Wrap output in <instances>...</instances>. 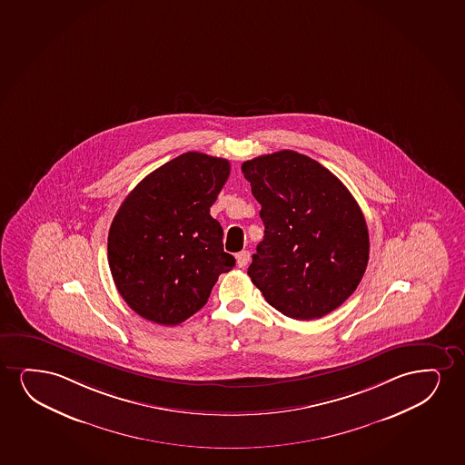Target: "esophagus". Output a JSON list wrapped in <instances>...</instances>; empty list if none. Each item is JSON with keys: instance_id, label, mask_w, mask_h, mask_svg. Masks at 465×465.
I'll list each match as a JSON object with an SVG mask.
<instances>
[{"instance_id": "esophagus-1", "label": "esophagus", "mask_w": 465, "mask_h": 465, "mask_svg": "<svg viewBox=\"0 0 465 465\" xmlns=\"http://www.w3.org/2000/svg\"><path fill=\"white\" fill-rule=\"evenodd\" d=\"M249 262H251V252L249 251H242V252L236 253V265L240 268L248 266Z\"/></svg>"}]
</instances>
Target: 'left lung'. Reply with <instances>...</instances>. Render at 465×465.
I'll return each instance as SVG.
<instances>
[{"label":"left lung","mask_w":465,"mask_h":465,"mask_svg":"<svg viewBox=\"0 0 465 465\" xmlns=\"http://www.w3.org/2000/svg\"><path fill=\"white\" fill-rule=\"evenodd\" d=\"M265 236L248 274L290 319H320L355 292L369 260L368 225L342 182L311 157L282 150L242 165Z\"/></svg>","instance_id":"1"}]
</instances>
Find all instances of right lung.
Wrapping results in <instances>:
<instances>
[{"label": "right lung", "instance_id": "1", "mask_svg": "<svg viewBox=\"0 0 465 465\" xmlns=\"http://www.w3.org/2000/svg\"><path fill=\"white\" fill-rule=\"evenodd\" d=\"M229 175L227 159L189 151L151 172L121 203L110 225V272L140 317L182 323L235 266L210 214Z\"/></svg>", "mask_w": 465, "mask_h": 465}]
</instances>
